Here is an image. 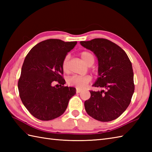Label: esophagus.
Segmentation results:
<instances>
[{"instance_id": "34e87169", "label": "esophagus", "mask_w": 152, "mask_h": 152, "mask_svg": "<svg viewBox=\"0 0 152 152\" xmlns=\"http://www.w3.org/2000/svg\"><path fill=\"white\" fill-rule=\"evenodd\" d=\"M82 91V90L81 89H78V88L76 89V92L77 93H80Z\"/></svg>"}]
</instances>
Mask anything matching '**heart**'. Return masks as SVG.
<instances>
[{
  "mask_svg": "<svg viewBox=\"0 0 152 152\" xmlns=\"http://www.w3.org/2000/svg\"><path fill=\"white\" fill-rule=\"evenodd\" d=\"M80 56L84 63L89 66H91L94 63L95 58L94 55L91 52L88 51H84L80 53ZM69 56H66L64 58L62 62V69L64 72H69ZM91 78L89 75L86 76H78V75H73L72 76L68 78L66 80L67 83L69 85L76 87L77 88H85L87 84L91 82Z\"/></svg>",
  "mask_w": 152,
  "mask_h": 152,
  "instance_id": "1",
  "label": "heart"
}]
</instances>
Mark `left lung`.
Returning a JSON list of instances; mask_svg holds the SVG:
<instances>
[{
    "label": "left lung",
    "mask_w": 152,
    "mask_h": 152,
    "mask_svg": "<svg viewBox=\"0 0 152 152\" xmlns=\"http://www.w3.org/2000/svg\"><path fill=\"white\" fill-rule=\"evenodd\" d=\"M98 59L99 77L93 85L101 91H89L85 101L86 111L100 121H110L119 117L129 105L134 91V74L127 53L117 44L104 38L81 41Z\"/></svg>",
    "instance_id": "8db88e82"
}]
</instances>
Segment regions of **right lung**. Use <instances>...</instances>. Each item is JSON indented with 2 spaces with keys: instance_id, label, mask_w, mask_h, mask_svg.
Segmentation results:
<instances>
[{
  "instance_id": "add662e5",
  "label": "right lung",
  "mask_w": 152,
  "mask_h": 152,
  "mask_svg": "<svg viewBox=\"0 0 152 152\" xmlns=\"http://www.w3.org/2000/svg\"><path fill=\"white\" fill-rule=\"evenodd\" d=\"M77 42L48 39L34 46L27 55L18 80L23 104L34 117L49 121L62 115L76 89L64 86L63 60ZM60 87L53 86L54 81Z\"/></svg>"
}]
</instances>
